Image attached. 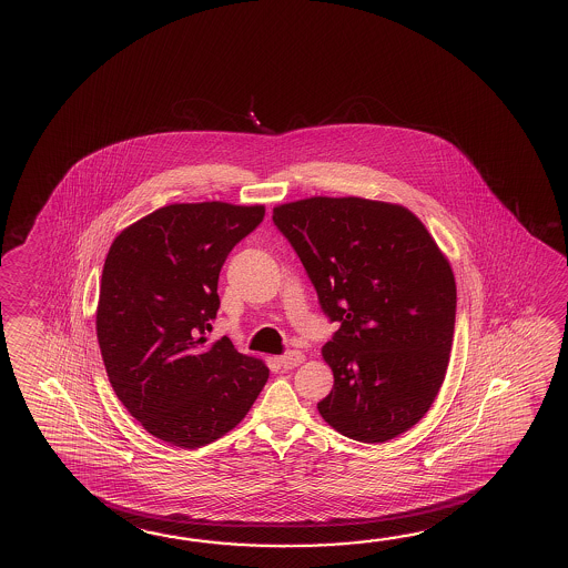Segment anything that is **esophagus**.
<instances>
[{
    "mask_svg": "<svg viewBox=\"0 0 568 568\" xmlns=\"http://www.w3.org/2000/svg\"><path fill=\"white\" fill-rule=\"evenodd\" d=\"M303 359H305V356H303L302 352L291 349L287 354L278 356V364H281L283 368H295V366H300V364H302Z\"/></svg>",
    "mask_w": 568,
    "mask_h": 568,
    "instance_id": "esophagus-1",
    "label": "esophagus"
}]
</instances>
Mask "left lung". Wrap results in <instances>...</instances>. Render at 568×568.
Segmentation results:
<instances>
[{
    "label": "left lung",
    "instance_id": "8db88e82",
    "mask_svg": "<svg viewBox=\"0 0 568 568\" xmlns=\"http://www.w3.org/2000/svg\"><path fill=\"white\" fill-rule=\"evenodd\" d=\"M337 325L322 354L334 388L317 403L337 433L384 443L425 417L449 364L457 290L410 210L362 197H307L273 210Z\"/></svg>",
    "mask_w": 568,
    "mask_h": 568
}]
</instances>
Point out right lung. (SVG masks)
<instances>
[{"instance_id": "right-lung-1", "label": "right lung", "mask_w": 568, "mask_h": 568, "mask_svg": "<svg viewBox=\"0 0 568 568\" xmlns=\"http://www.w3.org/2000/svg\"><path fill=\"white\" fill-rule=\"evenodd\" d=\"M263 219V206H163L121 232L104 258L97 337L109 383L131 417L175 447L226 435L268 378L229 337L206 346L222 265Z\"/></svg>"}]
</instances>
